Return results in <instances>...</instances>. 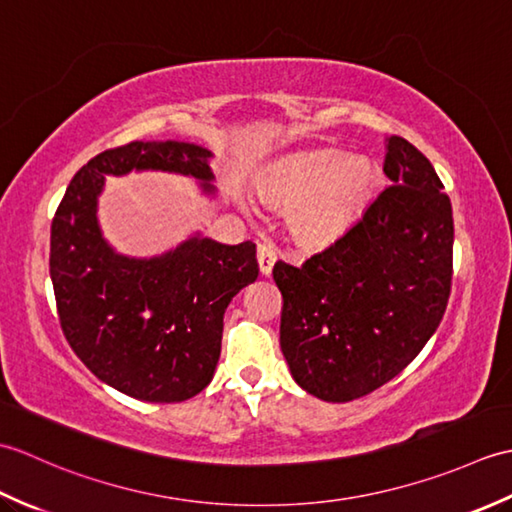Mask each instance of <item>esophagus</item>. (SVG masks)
<instances>
[{
    "mask_svg": "<svg viewBox=\"0 0 512 512\" xmlns=\"http://www.w3.org/2000/svg\"><path fill=\"white\" fill-rule=\"evenodd\" d=\"M277 262V253L275 248L270 244H259L257 246V264H259V273L262 275H270L273 273V266Z\"/></svg>",
    "mask_w": 512,
    "mask_h": 512,
    "instance_id": "1",
    "label": "esophagus"
}]
</instances>
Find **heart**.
<instances>
[{"mask_svg": "<svg viewBox=\"0 0 512 512\" xmlns=\"http://www.w3.org/2000/svg\"><path fill=\"white\" fill-rule=\"evenodd\" d=\"M376 169L367 158L314 154L290 162L262 187V198L279 206H297L290 228L297 239L323 246L339 239L372 198Z\"/></svg>", "mask_w": 512, "mask_h": 512, "instance_id": "heart-1", "label": "heart"}]
</instances>
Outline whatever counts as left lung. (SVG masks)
I'll return each mask as SVG.
<instances>
[{
	"label": "left lung",
	"instance_id": "left-lung-1",
	"mask_svg": "<svg viewBox=\"0 0 512 512\" xmlns=\"http://www.w3.org/2000/svg\"><path fill=\"white\" fill-rule=\"evenodd\" d=\"M391 180L361 220L301 266L277 262L279 343L295 383L328 402L398 376L436 332L453 275V211L431 162L385 140Z\"/></svg>",
	"mask_w": 512,
	"mask_h": 512
}]
</instances>
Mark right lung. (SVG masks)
Returning a JSON list of instances; mask_svg holds the SVG:
<instances>
[{"label": "right lung", "instance_id": "obj_1", "mask_svg": "<svg viewBox=\"0 0 512 512\" xmlns=\"http://www.w3.org/2000/svg\"><path fill=\"white\" fill-rule=\"evenodd\" d=\"M213 154L180 140L107 149L72 178L52 220L50 279L74 354L123 394L182 402L211 383L224 312L259 275L255 244H220L200 231L154 257L123 255L99 224L107 176L165 171L215 198Z\"/></svg>", "mask_w": 512, "mask_h": 512}]
</instances>
